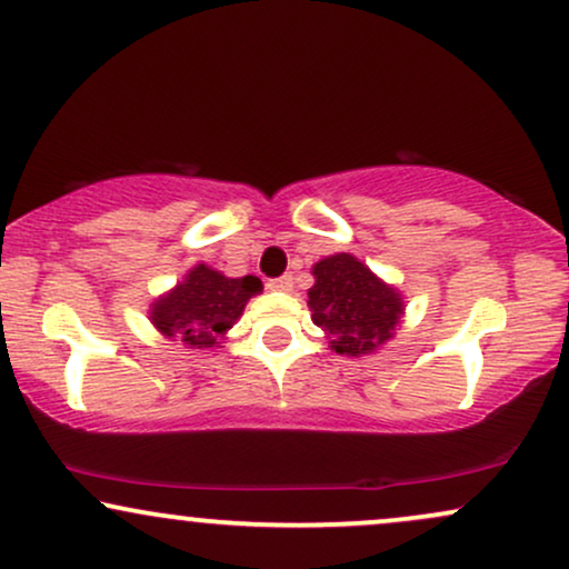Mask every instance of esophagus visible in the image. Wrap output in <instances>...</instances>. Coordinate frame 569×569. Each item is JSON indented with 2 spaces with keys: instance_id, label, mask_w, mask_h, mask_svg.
Returning a JSON list of instances; mask_svg holds the SVG:
<instances>
[{
  "instance_id": "34e87169",
  "label": "esophagus",
  "mask_w": 569,
  "mask_h": 569,
  "mask_svg": "<svg viewBox=\"0 0 569 569\" xmlns=\"http://www.w3.org/2000/svg\"><path fill=\"white\" fill-rule=\"evenodd\" d=\"M267 289H272V291H291L293 289V278L291 276L270 278V280H267Z\"/></svg>"
}]
</instances>
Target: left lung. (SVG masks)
<instances>
[{
    "label": "left lung",
    "instance_id": "1",
    "mask_svg": "<svg viewBox=\"0 0 569 569\" xmlns=\"http://www.w3.org/2000/svg\"><path fill=\"white\" fill-rule=\"evenodd\" d=\"M312 276L316 286L307 291V305L337 352L361 356L393 337L403 312L401 297L371 276L369 267L350 253H337L312 267Z\"/></svg>",
    "mask_w": 569,
    "mask_h": 569
}]
</instances>
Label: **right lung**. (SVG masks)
<instances>
[{
    "mask_svg": "<svg viewBox=\"0 0 569 569\" xmlns=\"http://www.w3.org/2000/svg\"><path fill=\"white\" fill-rule=\"evenodd\" d=\"M262 291L257 276L224 278L211 267L198 264L168 297L152 305V323L166 337L192 348H213L217 339L238 321L253 293Z\"/></svg>",
    "mask_w": 569,
    "mask_h": 569,
    "instance_id": "right-lung-1",
    "label": "right lung"
}]
</instances>
